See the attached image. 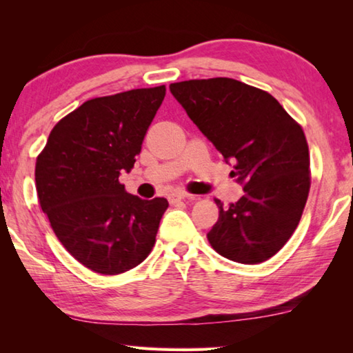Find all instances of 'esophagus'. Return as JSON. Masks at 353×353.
Returning a JSON list of instances; mask_svg holds the SVG:
<instances>
[{
	"mask_svg": "<svg viewBox=\"0 0 353 353\" xmlns=\"http://www.w3.org/2000/svg\"><path fill=\"white\" fill-rule=\"evenodd\" d=\"M194 196L193 194H188V193H181V191H179V193H172V194H170L168 196V201L171 202V204H176V202H179V201H185V199H193Z\"/></svg>",
	"mask_w": 353,
	"mask_h": 353,
	"instance_id": "1",
	"label": "esophagus"
}]
</instances>
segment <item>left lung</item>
<instances>
[{"label":"left lung","instance_id":"8db88e82","mask_svg":"<svg viewBox=\"0 0 353 353\" xmlns=\"http://www.w3.org/2000/svg\"><path fill=\"white\" fill-rule=\"evenodd\" d=\"M170 90L225 160L244 194L224 207L207 234L219 255L244 265L266 261L301 221L310 183L308 143L301 124L265 90L230 77L174 82Z\"/></svg>","mask_w":353,"mask_h":353}]
</instances>
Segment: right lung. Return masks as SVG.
Instances as JSON below:
<instances>
[{
	"mask_svg": "<svg viewBox=\"0 0 353 353\" xmlns=\"http://www.w3.org/2000/svg\"><path fill=\"white\" fill-rule=\"evenodd\" d=\"M165 85L88 99L52 128L35 162V188L57 240L88 270H132L151 254L165 198L129 194L118 177L134 168Z\"/></svg>",
	"mask_w": 353,
	"mask_h": 353,
	"instance_id": "1",
	"label": "right lung"
}]
</instances>
